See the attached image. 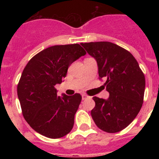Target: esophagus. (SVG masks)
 <instances>
[{
  "mask_svg": "<svg viewBox=\"0 0 159 159\" xmlns=\"http://www.w3.org/2000/svg\"><path fill=\"white\" fill-rule=\"evenodd\" d=\"M88 98H90V96H88V95H86V94H83V95H82V99H83V100H84V99H88Z\"/></svg>",
  "mask_w": 159,
  "mask_h": 159,
  "instance_id": "34e87169",
  "label": "esophagus"
}]
</instances>
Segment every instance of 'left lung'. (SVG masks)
<instances>
[{
	"instance_id": "1",
	"label": "left lung",
	"mask_w": 159,
	"mask_h": 159,
	"mask_svg": "<svg viewBox=\"0 0 159 159\" xmlns=\"http://www.w3.org/2000/svg\"><path fill=\"white\" fill-rule=\"evenodd\" d=\"M96 60L99 78L110 96L107 100L93 97L95 107L91 111L96 126L107 133L121 131L131 123L143 106L145 76L133 55L107 41L81 43Z\"/></svg>"
}]
</instances>
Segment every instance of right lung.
<instances>
[{
	"label": "right lung",
	"mask_w": 159,
	"mask_h": 159,
	"mask_svg": "<svg viewBox=\"0 0 159 159\" xmlns=\"http://www.w3.org/2000/svg\"><path fill=\"white\" fill-rule=\"evenodd\" d=\"M85 54L79 43L52 46L35 55L24 68L18 99L24 118L39 134L60 139L72 129L82 96H58L55 86L62 83L68 67Z\"/></svg>",
	"instance_id": "add662e5"
}]
</instances>
